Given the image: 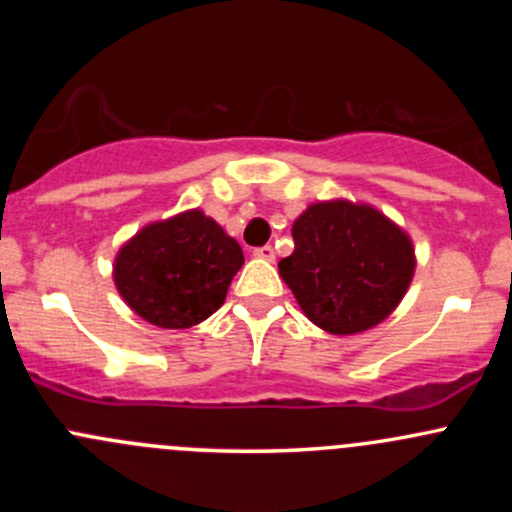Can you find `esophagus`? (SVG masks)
I'll return each mask as SVG.
<instances>
[{
    "label": "esophagus",
    "mask_w": 512,
    "mask_h": 512,
    "mask_svg": "<svg viewBox=\"0 0 512 512\" xmlns=\"http://www.w3.org/2000/svg\"><path fill=\"white\" fill-rule=\"evenodd\" d=\"M255 257H260V260L272 262V260H275V247H272V245L257 247V250H255Z\"/></svg>",
    "instance_id": "esophagus-1"
}]
</instances>
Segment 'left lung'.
Segmentation results:
<instances>
[{"label":"left lung","mask_w":512,"mask_h":512,"mask_svg":"<svg viewBox=\"0 0 512 512\" xmlns=\"http://www.w3.org/2000/svg\"><path fill=\"white\" fill-rule=\"evenodd\" d=\"M280 275L309 322L359 334L384 322L414 280L411 237L366 203L324 200L294 220Z\"/></svg>","instance_id":"left-lung-1"}]
</instances>
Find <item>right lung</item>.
Instances as JSON below:
<instances>
[{
  "label": "right lung",
  "instance_id": "right-lung-1",
  "mask_svg": "<svg viewBox=\"0 0 512 512\" xmlns=\"http://www.w3.org/2000/svg\"><path fill=\"white\" fill-rule=\"evenodd\" d=\"M242 262L235 237L203 210H185L138 230L118 250L113 282L138 317L188 329L223 307Z\"/></svg>",
  "mask_w": 512,
  "mask_h": 512
}]
</instances>
